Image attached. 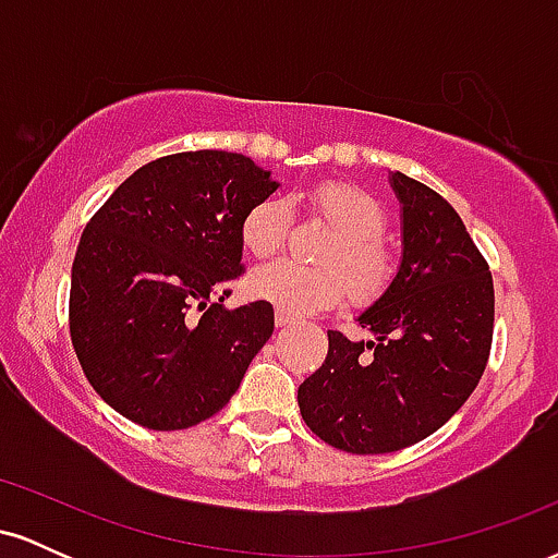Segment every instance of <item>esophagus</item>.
I'll use <instances>...</instances> for the list:
<instances>
[{
	"instance_id": "34e87169",
	"label": "esophagus",
	"mask_w": 558,
	"mask_h": 558,
	"mask_svg": "<svg viewBox=\"0 0 558 558\" xmlns=\"http://www.w3.org/2000/svg\"><path fill=\"white\" fill-rule=\"evenodd\" d=\"M275 325H278V328H291L293 317H288V315H283V312H278V315H275Z\"/></svg>"
}]
</instances>
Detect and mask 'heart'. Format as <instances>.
<instances>
[{
    "label": "heart",
    "instance_id": "heart-1",
    "mask_svg": "<svg viewBox=\"0 0 558 558\" xmlns=\"http://www.w3.org/2000/svg\"><path fill=\"white\" fill-rule=\"evenodd\" d=\"M312 220L336 235L319 252V265L304 267L278 259L248 278V293L288 317L330 310L343 296L351 306L380 301L399 278V252L386 239L388 213L369 191L341 181H323L299 196ZM293 228L291 204L270 196L254 204L241 220V246L265 259L286 246Z\"/></svg>",
    "mask_w": 558,
    "mask_h": 558
}]
</instances>
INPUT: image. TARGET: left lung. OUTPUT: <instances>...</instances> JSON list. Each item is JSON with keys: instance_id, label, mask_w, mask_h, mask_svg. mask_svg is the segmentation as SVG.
Returning a JSON list of instances; mask_svg holds the SVG:
<instances>
[{"instance_id": "left-lung-1", "label": "left lung", "mask_w": 558, "mask_h": 558, "mask_svg": "<svg viewBox=\"0 0 558 558\" xmlns=\"http://www.w3.org/2000/svg\"><path fill=\"white\" fill-rule=\"evenodd\" d=\"M403 259L390 291L360 317L373 341L328 330V356L299 386L319 440L349 453L420 444L462 409L488 367L493 275L462 217L425 183L393 172Z\"/></svg>"}]
</instances>
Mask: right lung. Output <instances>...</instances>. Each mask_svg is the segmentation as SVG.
<instances>
[{"label": "right lung", "instance_id": "right-lung-1", "mask_svg": "<svg viewBox=\"0 0 558 558\" xmlns=\"http://www.w3.org/2000/svg\"><path fill=\"white\" fill-rule=\"evenodd\" d=\"M278 189L233 151L159 157L125 178L83 230L70 278V341L114 412L185 430L220 412L270 341L267 301L226 310L241 220Z\"/></svg>", "mask_w": 558, "mask_h": 558}]
</instances>
